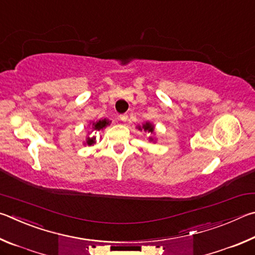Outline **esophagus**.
Returning <instances> with one entry per match:
<instances>
[{
    "mask_svg": "<svg viewBox=\"0 0 255 255\" xmlns=\"http://www.w3.org/2000/svg\"><path fill=\"white\" fill-rule=\"evenodd\" d=\"M128 118V116L127 114H121V115H120V120L123 121V122H127Z\"/></svg>",
    "mask_w": 255,
    "mask_h": 255,
    "instance_id": "esophagus-1",
    "label": "esophagus"
}]
</instances>
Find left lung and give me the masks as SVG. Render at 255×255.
Returning a JSON list of instances; mask_svg holds the SVG:
<instances>
[{"label":"left lung","instance_id":"8db88e82","mask_svg":"<svg viewBox=\"0 0 255 255\" xmlns=\"http://www.w3.org/2000/svg\"><path fill=\"white\" fill-rule=\"evenodd\" d=\"M137 128H139V130H141V131L142 130H144L145 132L148 131L150 133H153V131H154V127L150 122H145L144 124H142V127H137ZM150 140L152 141L153 139H152V137H150Z\"/></svg>","mask_w":255,"mask_h":255}]
</instances>
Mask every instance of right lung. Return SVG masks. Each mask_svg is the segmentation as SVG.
I'll return each mask as SVG.
<instances>
[{
  "instance_id": "obj_1",
  "label": "right lung",
  "mask_w": 255,
  "mask_h": 255,
  "mask_svg": "<svg viewBox=\"0 0 255 255\" xmlns=\"http://www.w3.org/2000/svg\"><path fill=\"white\" fill-rule=\"evenodd\" d=\"M110 122L111 121H109L107 119H103V120H98L96 121V122L93 123V127L92 128L94 131H100V130H103V128H106L107 125H110ZM95 140L96 137L93 136V137H87V141H86V144L88 145H92L95 143Z\"/></svg>"
}]
</instances>
